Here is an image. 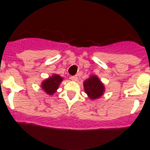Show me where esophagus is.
Wrapping results in <instances>:
<instances>
[{"label": "esophagus", "instance_id": "esophagus-1", "mask_svg": "<svg viewBox=\"0 0 150 150\" xmlns=\"http://www.w3.org/2000/svg\"><path fill=\"white\" fill-rule=\"evenodd\" d=\"M71 80H72V81H77L78 80V77L76 76V75H74V76H71Z\"/></svg>", "mask_w": 150, "mask_h": 150}]
</instances>
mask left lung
<instances>
[{
  "mask_svg": "<svg viewBox=\"0 0 150 150\" xmlns=\"http://www.w3.org/2000/svg\"><path fill=\"white\" fill-rule=\"evenodd\" d=\"M83 87L86 93L92 99L99 98L105 91V87L100 80L96 75H92L83 82Z\"/></svg>",
  "mask_w": 150,
  "mask_h": 150,
  "instance_id": "1",
  "label": "left lung"
}]
</instances>
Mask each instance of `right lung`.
<instances>
[{
	"mask_svg": "<svg viewBox=\"0 0 150 150\" xmlns=\"http://www.w3.org/2000/svg\"><path fill=\"white\" fill-rule=\"evenodd\" d=\"M62 80H63L62 77H60V75H54L51 78H48L47 80L44 81L42 83V87L47 93L52 95L57 90L59 84L62 81Z\"/></svg>",
	"mask_w": 150,
	"mask_h": 150,
	"instance_id": "obj_1",
	"label": "right lung"
}]
</instances>
